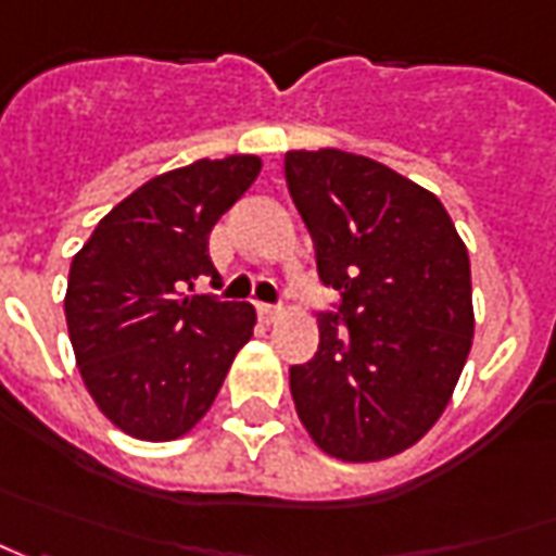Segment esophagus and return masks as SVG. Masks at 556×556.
Masks as SVG:
<instances>
[{
    "instance_id": "34e87169",
    "label": "esophagus",
    "mask_w": 556,
    "mask_h": 556,
    "mask_svg": "<svg viewBox=\"0 0 556 556\" xmlns=\"http://www.w3.org/2000/svg\"><path fill=\"white\" fill-rule=\"evenodd\" d=\"M256 312H260V318H263V321H275V318L281 315V308H278V305H266V303L256 305Z\"/></svg>"
}]
</instances>
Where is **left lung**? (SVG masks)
I'll return each instance as SVG.
<instances>
[{
	"label": "left lung",
	"mask_w": 556,
	"mask_h": 556,
	"mask_svg": "<svg viewBox=\"0 0 556 556\" xmlns=\"http://www.w3.org/2000/svg\"><path fill=\"white\" fill-rule=\"evenodd\" d=\"M285 177L342 300L290 367L296 416L333 459H391L441 419L471 352L468 248L434 192L367 155L293 149Z\"/></svg>",
	"instance_id": "1"
}]
</instances>
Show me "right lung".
Wrapping results in <instances>:
<instances>
[{"label":"right lung","mask_w":556,"mask_h":556,"mask_svg":"<svg viewBox=\"0 0 556 556\" xmlns=\"http://www.w3.org/2000/svg\"><path fill=\"white\" fill-rule=\"evenodd\" d=\"M260 155L199 159L118 201L73 256L63 312L97 409L137 441H177L211 409L253 337L251 303L195 296L219 278L207 238L260 174Z\"/></svg>","instance_id":"right-lung-1"}]
</instances>
